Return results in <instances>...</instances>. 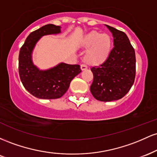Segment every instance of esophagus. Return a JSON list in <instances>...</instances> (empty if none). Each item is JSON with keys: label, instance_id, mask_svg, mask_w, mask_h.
Masks as SVG:
<instances>
[{"label": "esophagus", "instance_id": "1", "mask_svg": "<svg viewBox=\"0 0 157 157\" xmlns=\"http://www.w3.org/2000/svg\"><path fill=\"white\" fill-rule=\"evenodd\" d=\"M80 68H81V70H82V71H84V70L87 69L88 66H86V65H85V64H82L80 66Z\"/></svg>", "mask_w": 157, "mask_h": 157}]
</instances>
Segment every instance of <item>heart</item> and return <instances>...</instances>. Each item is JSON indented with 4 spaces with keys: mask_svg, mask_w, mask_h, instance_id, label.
<instances>
[{
    "mask_svg": "<svg viewBox=\"0 0 157 157\" xmlns=\"http://www.w3.org/2000/svg\"><path fill=\"white\" fill-rule=\"evenodd\" d=\"M83 46L89 48L86 60L91 64L102 63L109 55L111 47V37L107 34L92 32L85 37Z\"/></svg>",
    "mask_w": 157,
    "mask_h": 157,
    "instance_id": "b5f03b06",
    "label": "heart"
}]
</instances>
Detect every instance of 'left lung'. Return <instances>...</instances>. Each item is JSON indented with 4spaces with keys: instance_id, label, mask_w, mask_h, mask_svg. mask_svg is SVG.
Here are the masks:
<instances>
[{
    "instance_id": "8db88e82",
    "label": "left lung",
    "mask_w": 157,
    "mask_h": 157,
    "mask_svg": "<svg viewBox=\"0 0 157 157\" xmlns=\"http://www.w3.org/2000/svg\"><path fill=\"white\" fill-rule=\"evenodd\" d=\"M105 26L112 33L113 47L102 63L91 68L94 80L90 91L96 100L110 102L122 98L134 84L136 57L125 33Z\"/></svg>"
}]
</instances>
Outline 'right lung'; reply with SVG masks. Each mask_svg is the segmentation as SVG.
<instances>
[{"label": "right lung", "instance_id": "add662e5", "mask_svg": "<svg viewBox=\"0 0 157 157\" xmlns=\"http://www.w3.org/2000/svg\"><path fill=\"white\" fill-rule=\"evenodd\" d=\"M60 33V26L47 24L27 37L19 53L18 71L24 88L40 99L60 98L67 91L70 82L81 72L79 65L60 63L47 70H40L32 62V54L41 37Z\"/></svg>", "mask_w": 157, "mask_h": 157}]
</instances>
